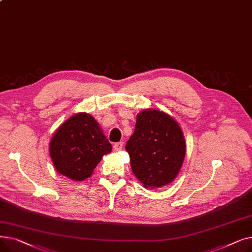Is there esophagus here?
Segmentation results:
<instances>
[{
  "mask_svg": "<svg viewBox=\"0 0 252 252\" xmlns=\"http://www.w3.org/2000/svg\"><path fill=\"white\" fill-rule=\"evenodd\" d=\"M123 146H124V143H123V142L115 143L114 146H113V150H114L115 152L121 151V150H123Z\"/></svg>",
  "mask_w": 252,
  "mask_h": 252,
  "instance_id": "esophagus-1",
  "label": "esophagus"
}]
</instances>
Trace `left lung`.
I'll list each match as a JSON object with an SVG mask.
<instances>
[{
    "label": "left lung",
    "mask_w": 252,
    "mask_h": 252,
    "mask_svg": "<svg viewBox=\"0 0 252 252\" xmlns=\"http://www.w3.org/2000/svg\"><path fill=\"white\" fill-rule=\"evenodd\" d=\"M130 167L145 188L173 182L183 165L186 142L179 124L165 112L146 109L137 115L134 134L126 145Z\"/></svg>",
    "instance_id": "left-lung-1"
}]
</instances>
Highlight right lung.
<instances>
[{
  "instance_id": "right-lung-1",
  "label": "right lung",
  "mask_w": 252,
  "mask_h": 252,
  "mask_svg": "<svg viewBox=\"0 0 252 252\" xmlns=\"http://www.w3.org/2000/svg\"><path fill=\"white\" fill-rule=\"evenodd\" d=\"M50 156L56 170L82 182L90 178L112 146L92 115L76 113L64 122L50 142Z\"/></svg>"
}]
</instances>
